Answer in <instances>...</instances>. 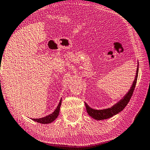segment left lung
Wrapping results in <instances>:
<instances>
[{
  "mask_svg": "<svg viewBox=\"0 0 150 150\" xmlns=\"http://www.w3.org/2000/svg\"><path fill=\"white\" fill-rule=\"evenodd\" d=\"M138 68H137L136 71V75L135 77V79L134 81V83L132 86L130 91H128V93L126 94L125 96L122 99L120 102H118L117 104H116L115 105L112 106L110 108H106L104 109V110H95V109H93L91 107H89L87 104L85 103L86 109L88 115H89L91 117L93 118L94 119L97 120H105V119H107L112 117L114 115H116V114L120 112L123 109L125 108V106L128 105V103L130 101L132 96L133 95L134 88H135L136 82H137V79H138Z\"/></svg>",
  "mask_w": 150,
  "mask_h": 150,
  "instance_id": "obj_1",
  "label": "left lung"
}]
</instances>
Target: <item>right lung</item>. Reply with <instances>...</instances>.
Returning a JSON list of instances; mask_svg holds the SVG:
<instances>
[{
	"instance_id": "obj_1",
	"label": "right lung",
	"mask_w": 150,
	"mask_h": 150,
	"mask_svg": "<svg viewBox=\"0 0 150 150\" xmlns=\"http://www.w3.org/2000/svg\"><path fill=\"white\" fill-rule=\"evenodd\" d=\"M61 105H62V99L60 100L59 105H58L56 109H55V111L52 114H51V115L45 116V117H44V118L32 119V120L35 121V122H39L41 124H49V123L52 122L53 121H54L55 119L57 118L58 115H59Z\"/></svg>"
}]
</instances>
